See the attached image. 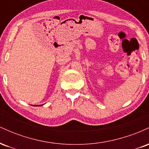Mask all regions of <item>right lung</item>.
I'll use <instances>...</instances> for the list:
<instances>
[{
  "label": "right lung",
  "mask_w": 149,
  "mask_h": 149,
  "mask_svg": "<svg viewBox=\"0 0 149 149\" xmlns=\"http://www.w3.org/2000/svg\"><path fill=\"white\" fill-rule=\"evenodd\" d=\"M42 105H43V104H42ZM42 105H34L33 107H40V106H42Z\"/></svg>",
  "instance_id": "obj_1"
}]
</instances>
